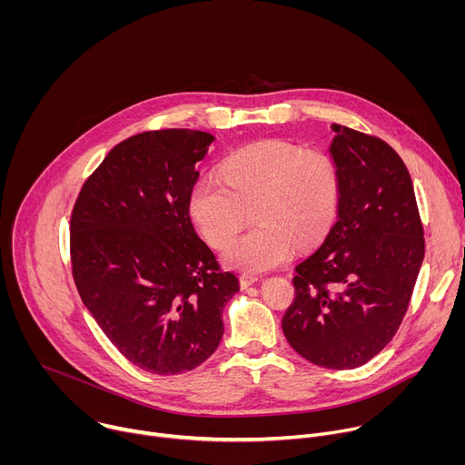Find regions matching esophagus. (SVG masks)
Instances as JSON below:
<instances>
[{
  "label": "esophagus",
  "mask_w": 465,
  "mask_h": 465,
  "mask_svg": "<svg viewBox=\"0 0 465 465\" xmlns=\"http://www.w3.org/2000/svg\"><path fill=\"white\" fill-rule=\"evenodd\" d=\"M255 282H257V276H252V274H242V276L239 278L241 289H248V287H252Z\"/></svg>",
  "instance_id": "esophagus-1"
}]
</instances>
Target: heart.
<instances>
[{
  "mask_svg": "<svg viewBox=\"0 0 465 465\" xmlns=\"http://www.w3.org/2000/svg\"><path fill=\"white\" fill-rule=\"evenodd\" d=\"M221 176L198 178L187 198L193 224L223 248L252 212L256 228L224 250L226 267L264 272L282 267L298 242H316L333 224L341 201L337 162L318 149L264 140L230 154Z\"/></svg>",
  "mask_w": 465,
  "mask_h": 465,
  "instance_id": "heart-1",
  "label": "heart"
}]
</instances>
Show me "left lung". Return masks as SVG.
I'll return each mask as SVG.
<instances>
[{
	"mask_svg": "<svg viewBox=\"0 0 465 465\" xmlns=\"http://www.w3.org/2000/svg\"><path fill=\"white\" fill-rule=\"evenodd\" d=\"M341 173L337 223L296 267L282 327L296 353L331 370L373 359L397 333L425 255L407 165L386 142L331 124Z\"/></svg>",
	"mask_w": 465,
	"mask_h": 465,
	"instance_id": "left-lung-1",
	"label": "left lung"
}]
</instances>
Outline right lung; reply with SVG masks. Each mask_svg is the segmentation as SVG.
I'll list each match as a JSON object with an SVG mask.
<instances>
[{"label":"right lung","mask_w":465,"mask_h":465,"mask_svg":"<svg viewBox=\"0 0 465 465\" xmlns=\"http://www.w3.org/2000/svg\"><path fill=\"white\" fill-rule=\"evenodd\" d=\"M215 138L165 128L115 145L72 212V271L83 303L119 353L156 375L185 373L217 350L239 291L196 235L187 198Z\"/></svg>","instance_id":"add662e5"}]
</instances>
